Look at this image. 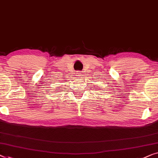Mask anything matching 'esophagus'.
Returning <instances> with one entry per match:
<instances>
[{"label":"esophagus","instance_id":"obj_1","mask_svg":"<svg viewBox=\"0 0 158 158\" xmlns=\"http://www.w3.org/2000/svg\"><path fill=\"white\" fill-rule=\"evenodd\" d=\"M82 75H83V74H82V73L81 71H77L76 73V76L77 77H81Z\"/></svg>","mask_w":158,"mask_h":158}]
</instances>
